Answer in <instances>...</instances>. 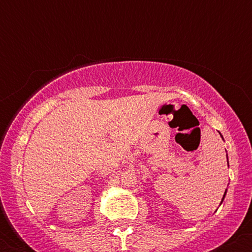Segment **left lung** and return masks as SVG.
I'll return each instance as SVG.
<instances>
[{"label": "left lung", "instance_id": "left-lung-1", "mask_svg": "<svg viewBox=\"0 0 252 252\" xmlns=\"http://www.w3.org/2000/svg\"><path fill=\"white\" fill-rule=\"evenodd\" d=\"M225 194H226V192H225ZM225 194H224V198H225Z\"/></svg>", "mask_w": 252, "mask_h": 252}]
</instances>
